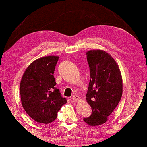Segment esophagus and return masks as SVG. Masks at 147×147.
<instances>
[{"instance_id": "esophagus-1", "label": "esophagus", "mask_w": 147, "mask_h": 147, "mask_svg": "<svg viewBox=\"0 0 147 147\" xmlns=\"http://www.w3.org/2000/svg\"><path fill=\"white\" fill-rule=\"evenodd\" d=\"M72 100H73V101H78V100H79V97L78 96H73L72 97Z\"/></svg>"}]
</instances>
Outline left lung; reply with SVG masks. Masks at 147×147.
I'll list each match as a JSON object with an SVG mask.
<instances>
[{"mask_svg": "<svg viewBox=\"0 0 147 147\" xmlns=\"http://www.w3.org/2000/svg\"><path fill=\"white\" fill-rule=\"evenodd\" d=\"M90 81L86 100L92 114L83 121L92 126L105 123L119 102L123 92L122 77L114 59L102 50L87 52Z\"/></svg>", "mask_w": 147, "mask_h": 147, "instance_id": "obj_1", "label": "left lung"}]
</instances>
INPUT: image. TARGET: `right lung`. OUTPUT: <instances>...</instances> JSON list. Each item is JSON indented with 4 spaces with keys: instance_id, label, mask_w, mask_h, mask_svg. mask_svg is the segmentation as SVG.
<instances>
[{
    "instance_id": "1",
    "label": "right lung",
    "mask_w": 147,
    "mask_h": 147,
    "mask_svg": "<svg viewBox=\"0 0 147 147\" xmlns=\"http://www.w3.org/2000/svg\"><path fill=\"white\" fill-rule=\"evenodd\" d=\"M57 56H45L35 60L26 68L20 86L22 107L32 119L47 124L57 118L62 105L67 102L61 96L53 73Z\"/></svg>"
}]
</instances>
